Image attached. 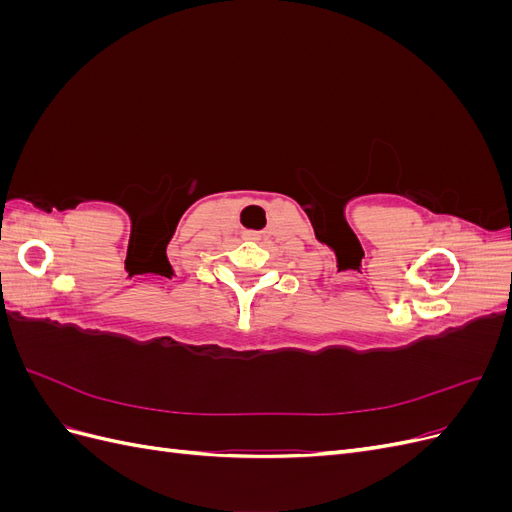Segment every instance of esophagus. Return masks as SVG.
<instances>
[{
  "label": "esophagus",
  "mask_w": 512,
  "mask_h": 512,
  "mask_svg": "<svg viewBox=\"0 0 512 512\" xmlns=\"http://www.w3.org/2000/svg\"><path fill=\"white\" fill-rule=\"evenodd\" d=\"M247 239H258V232H247Z\"/></svg>",
  "instance_id": "esophagus-1"
}]
</instances>
